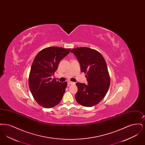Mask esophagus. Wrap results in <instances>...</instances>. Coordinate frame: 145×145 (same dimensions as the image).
<instances>
[{
	"label": "esophagus",
	"instance_id": "1",
	"mask_svg": "<svg viewBox=\"0 0 145 145\" xmlns=\"http://www.w3.org/2000/svg\"><path fill=\"white\" fill-rule=\"evenodd\" d=\"M68 84H69V85H70L75 84V83H74V82H68Z\"/></svg>",
	"mask_w": 145,
	"mask_h": 145
}]
</instances>
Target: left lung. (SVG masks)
Segmentation results:
<instances>
[{
    "label": "left lung",
    "mask_w": 145,
    "mask_h": 145,
    "mask_svg": "<svg viewBox=\"0 0 145 145\" xmlns=\"http://www.w3.org/2000/svg\"><path fill=\"white\" fill-rule=\"evenodd\" d=\"M71 52L76 57L81 72L86 74L88 81V85L76 83V101L84 106H95L105 96L110 84L105 60L99 52L88 47L76 48Z\"/></svg>",
    "instance_id": "1"
}]
</instances>
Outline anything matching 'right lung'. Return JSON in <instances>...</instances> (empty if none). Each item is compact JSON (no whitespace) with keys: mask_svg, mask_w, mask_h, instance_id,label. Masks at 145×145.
Here are the masks:
<instances>
[{"mask_svg":"<svg viewBox=\"0 0 145 145\" xmlns=\"http://www.w3.org/2000/svg\"><path fill=\"white\" fill-rule=\"evenodd\" d=\"M70 50L58 47H47L35 57L29 76V86L35 101L43 108H53L62 99L67 83L52 79L51 76Z\"/></svg>","mask_w":145,"mask_h":145,"instance_id":"1","label":"right lung"}]
</instances>
